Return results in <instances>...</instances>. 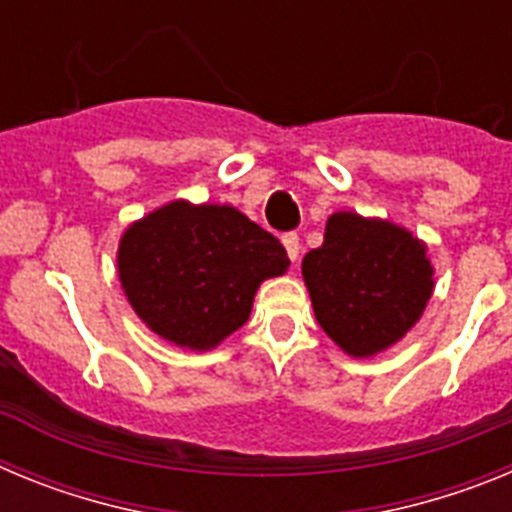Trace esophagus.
<instances>
[{"label": "esophagus", "instance_id": "esophagus-1", "mask_svg": "<svg viewBox=\"0 0 512 512\" xmlns=\"http://www.w3.org/2000/svg\"><path fill=\"white\" fill-rule=\"evenodd\" d=\"M282 243H284V248H287L289 261L295 264V261L300 259V238H297V233H284Z\"/></svg>", "mask_w": 512, "mask_h": 512}]
</instances>
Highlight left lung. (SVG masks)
I'll return each instance as SVG.
<instances>
[{
    "label": "left lung",
    "instance_id": "8db88e82",
    "mask_svg": "<svg viewBox=\"0 0 512 512\" xmlns=\"http://www.w3.org/2000/svg\"><path fill=\"white\" fill-rule=\"evenodd\" d=\"M428 246L382 217L333 212L323 246L302 259V279L320 328L354 359H369L408 336L436 279Z\"/></svg>",
    "mask_w": 512,
    "mask_h": 512
}]
</instances>
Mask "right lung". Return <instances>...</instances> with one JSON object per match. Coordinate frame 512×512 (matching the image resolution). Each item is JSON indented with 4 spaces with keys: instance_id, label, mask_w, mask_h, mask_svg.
Here are the masks:
<instances>
[{
    "instance_id": "1",
    "label": "right lung",
    "mask_w": 512,
    "mask_h": 512,
    "mask_svg": "<svg viewBox=\"0 0 512 512\" xmlns=\"http://www.w3.org/2000/svg\"><path fill=\"white\" fill-rule=\"evenodd\" d=\"M289 269L287 251L230 205L174 200L125 228L117 277L143 323L189 351L217 348L251 315L261 282Z\"/></svg>"
}]
</instances>
